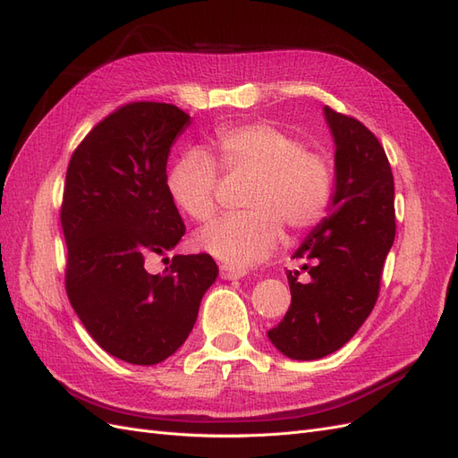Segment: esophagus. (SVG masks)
<instances>
[{"label":"esophagus","instance_id":"1","mask_svg":"<svg viewBox=\"0 0 458 458\" xmlns=\"http://www.w3.org/2000/svg\"><path fill=\"white\" fill-rule=\"evenodd\" d=\"M220 276L225 278V280H240V278L245 276V270L232 268V267L222 265V267H220Z\"/></svg>","mask_w":458,"mask_h":458}]
</instances>
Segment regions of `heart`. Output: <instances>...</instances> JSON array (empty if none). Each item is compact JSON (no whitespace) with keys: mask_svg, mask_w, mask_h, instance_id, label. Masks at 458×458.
<instances>
[{"mask_svg":"<svg viewBox=\"0 0 458 458\" xmlns=\"http://www.w3.org/2000/svg\"><path fill=\"white\" fill-rule=\"evenodd\" d=\"M213 155L201 148L182 153L166 188L182 213L195 222L216 215L220 171L251 176L243 195L247 211L215 220L199 236L203 251L233 267L253 265L274 251L284 236L317 228L334 203V166L320 149L307 148L285 128L255 121L220 126Z\"/></svg>","mask_w":458,"mask_h":458,"instance_id":"obj_1","label":"heart"}]
</instances>
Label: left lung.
Returning <instances> with one entry per match:
<instances>
[{
  "instance_id": "obj_1",
  "label": "left lung",
  "mask_w": 458,
  "mask_h": 458,
  "mask_svg": "<svg viewBox=\"0 0 458 458\" xmlns=\"http://www.w3.org/2000/svg\"><path fill=\"white\" fill-rule=\"evenodd\" d=\"M324 113L335 140L334 207L295 251L307 282L287 270L292 303L268 330L274 347L297 360L330 355L357 334L380 295L395 240V184L380 140L349 114Z\"/></svg>"
}]
</instances>
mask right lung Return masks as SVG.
Wrapping results in <instances>:
<instances>
[{"instance_id": "right-lung-1", "label": "right lung", "mask_w": 458, "mask_h": 458, "mask_svg": "<svg viewBox=\"0 0 458 458\" xmlns=\"http://www.w3.org/2000/svg\"><path fill=\"white\" fill-rule=\"evenodd\" d=\"M186 124L171 103H124L78 143L64 178V290L96 344L130 364L171 357L218 276L208 253L174 255L163 274L143 267L186 233L166 188L168 153Z\"/></svg>"}]
</instances>
